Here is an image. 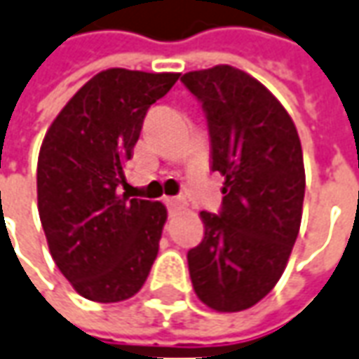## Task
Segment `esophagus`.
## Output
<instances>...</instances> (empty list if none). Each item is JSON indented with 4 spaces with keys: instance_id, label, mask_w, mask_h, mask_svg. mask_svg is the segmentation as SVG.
I'll return each instance as SVG.
<instances>
[{
    "instance_id": "esophagus-1",
    "label": "esophagus",
    "mask_w": 359,
    "mask_h": 359,
    "mask_svg": "<svg viewBox=\"0 0 359 359\" xmlns=\"http://www.w3.org/2000/svg\"><path fill=\"white\" fill-rule=\"evenodd\" d=\"M164 203L170 211H175V209L184 207V199H180V197H164Z\"/></svg>"
}]
</instances>
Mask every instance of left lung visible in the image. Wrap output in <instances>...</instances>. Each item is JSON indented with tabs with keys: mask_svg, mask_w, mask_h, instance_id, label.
<instances>
[{
	"mask_svg": "<svg viewBox=\"0 0 359 359\" xmlns=\"http://www.w3.org/2000/svg\"><path fill=\"white\" fill-rule=\"evenodd\" d=\"M182 81L205 111L211 170L224 175L221 211H201L203 241L187 252L189 278L207 307L238 313L276 287L297 241L301 140L283 105L246 72L221 64Z\"/></svg>",
	"mask_w": 359,
	"mask_h": 359,
	"instance_id": "obj_1",
	"label": "left lung"
}]
</instances>
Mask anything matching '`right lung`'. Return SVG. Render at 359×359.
I'll return each instance as SVG.
<instances>
[{
  "label": "right lung",
  "instance_id": "right-lung-1",
  "mask_svg": "<svg viewBox=\"0 0 359 359\" xmlns=\"http://www.w3.org/2000/svg\"><path fill=\"white\" fill-rule=\"evenodd\" d=\"M180 74L111 68L93 76L48 128L36 197L52 259L81 297L118 303L144 285L168 211L130 199L125 165L152 103Z\"/></svg>",
  "mask_w": 359,
  "mask_h": 359
}]
</instances>
